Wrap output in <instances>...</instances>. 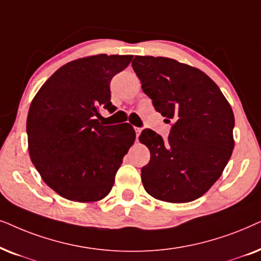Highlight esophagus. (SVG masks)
Masks as SVG:
<instances>
[{"instance_id": "1", "label": "esophagus", "mask_w": 261, "mask_h": 261, "mask_svg": "<svg viewBox=\"0 0 261 261\" xmlns=\"http://www.w3.org/2000/svg\"><path fill=\"white\" fill-rule=\"evenodd\" d=\"M135 131H136V136L138 138V136H140L141 133H142V128L141 127H135Z\"/></svg>"}]
</instances>
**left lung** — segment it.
<instances>
[{
	"label": "left lung",
	"instance_id": "1",
	"mask_svg": "<svg viewBox=\"0 0 261 261\" xmlns=\"http://www.w3.org/2000/svg\"><path fill=\"white\" fill-rule=\"evenodd\" d=\"M133 68L155 110L174 123L166 141L150 128L138 137L150 151L141 171L144 190L168 203L197 199L222 175L234 149L230 103L205 72L173 58L135 56Z\"/></svg>",
	"mask_w": 261,
	"mask_h": 261
}]
</instances>
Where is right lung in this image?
<instances>
[{"label": "right lung", "instance_id": "1", "mask_svg": "<svg viewBox=\"0 0 261 261\" xmlns=\"http://www.w3.org/2000/svg\"><path fill=\"white\" fill-rule=\"evenodd\" d=\"M131 60V55L100 54L69 62L31 102L26 126L31 161L44 182L65 199H103L136 140L128 123L106 125L100 116V109L116 110L110 82Z\"/></svg>", "mask_w": 261, "mask_h": 261}]
</instances>
